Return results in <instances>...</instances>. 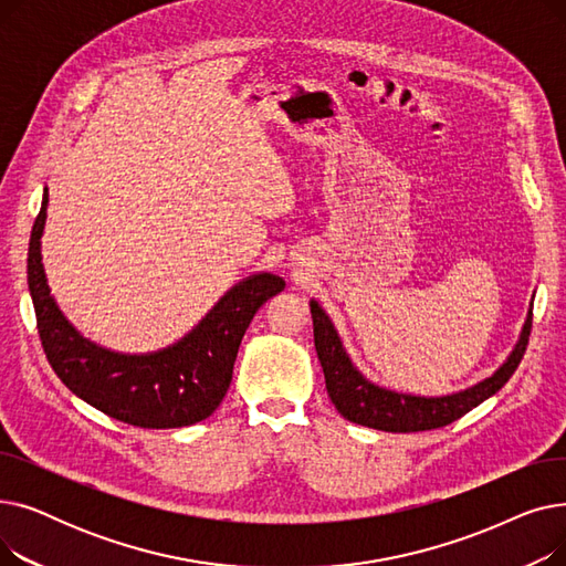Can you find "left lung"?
Returning a JSON list of instances; mask_svg holds the SVG:
<instances>
[{"mask_svg":"<svg viewBox=\"0 0 566 566\" xmlns=\"http://www.w3.org/2000/svg\"><path fill=\"white\" fill-rule=\"evenodd\" d=\"M310 310L314 321L316 355L323 367L325 388H328V397L333 399L335 408L348 422L378 429V431H390V433H412V431L448 427L454 420L463 418V415L474 406H480L482 401L493 397L521 365L523 353L527 348L530 331H532V305H530L527 318L523 323V331L514 350L489 378L454 395L420 397V395H403V392L380 388V385L365 378L363 371L350 363L331 316L323 312V307L316 301H310Z\"/></svg>","mask_w":566,"mask_h":566,"instance_id":"obj_1","label":"left lung"}]
</instances>
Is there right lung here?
<instances>
[{
	"label": "right lung",
	"mask_w": 566,
	"mask_h": 566,
	"mask_svg": "<svg viewBox=\"0 0 566 566\" xmlns=\"http://www.w3.org/2000/svg\"><path fill=\"white\" fill-rule=\"evenodd\" d=\"M48 188L29 238L27 282L43 350L66 388L109 418L142 429H176L206 420L224 399L238 346L259 307L284 289L273 273L231 286L216 307L176 344L156 353H114L84 339L50 295L41 235Z\"/></svg>",
	"instance_id": "add662e5"
}]
</instances>
